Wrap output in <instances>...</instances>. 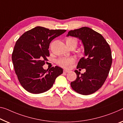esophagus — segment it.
Returning <instances> with one entry per match:
<instances>
[{"label":"esophagus","instance_id":"obj_1","mask_svg":"<svg viewBox=\"0 0 123 123\" xmlns=\"http://www.w3.org/2000/svg\"><path fill=\"white\" fill-rule=\"evenodd\" d=\"M63 72L64 73H69V70H66V69H64L63 70Z\"/></svg>","mask_w":123,"mask_h":123}]
</instances>
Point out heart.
Wrapping results in <instances>:
<instances>
[{
    "instance_id": "1",
    "label": "heart",
    "mask_w": 123,
    "mask_h": 123,
    "mask_svg": "<svg viewBox=\"0 0 123 123\" xmlns=\"http://www.w3.org/2000/svg\"><path fill=\"white\" fill-rule=\"evenodd\" d=\"M67 46L70 48L71 47H76L77 44V41L75 38L68 37L65 39ZM74 62V59L72 57H62L56 61V64L60 67L64 68H69Z\"/></svg>"
}]
</instances>
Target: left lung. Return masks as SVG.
Returning a JSON list of instances; mask_svg holds the SVG:
<instances>
[{
  "mask_svg": "<svg viewBox=\"0 0 123 123\" xmlns=\"http://www.w3.org/2000/svg\"><path fill=\"white\" fill-rule=\"evenodd\" d=\"M69 36L79 38L82 41L85 56L79 60L77 69L86 70L81 74L80 71L75 70L77 77L71 82V87L83 95L94 93L105 83L112 65L109 45L101 34L87 27L71 30L67 36Z\"/></svg>",
  "mask_w": 123,
  "mask_h": 123,
  "instance_id": "left-lung-1",
  "label": "left lung"
}]
</instances>
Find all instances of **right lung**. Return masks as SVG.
I'll return each mask as SVG.
<instances>
[{
  "mask_svg": "<svg viewBox=\"0 0 123 123\" xmlns=\"http://www.w3.org/2000/svg\"><path fill=\"white\" fill-rule=\"evenodd\" d=\"M65 31L37 26L25 32L16 41L12 61L18 80L27 91L43 93L49 90L56 77L63 74V69L57 66L47 70L43 66L49 56L51 41Z\"/></svg>",
  "mask_w": 123,
  "mask_h": 123,
  "instance_id": "add662e5",
  "label": "right lung"
}]
</instances>
